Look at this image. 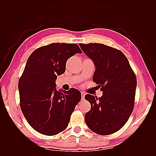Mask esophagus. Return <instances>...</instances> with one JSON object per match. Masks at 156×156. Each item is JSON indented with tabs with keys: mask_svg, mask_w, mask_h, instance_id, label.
Here are the masks:
<instances>
[{
	"mask_svg": "<svg viewBox=\"0 0 156 156\" xmlns=\"http://www.w3.org/2000/svg\"><path fill=\"white\" fill-rule=\"evenodd\" d=\"M84 96H85V94H84V92H81V97H82L83 100H84Z\"/></svg>",
	"mask_w": 156,
	"mask_h": 156,
	"instance_id": "34e87169",
	"label": "esophagus"
}]
</instances>
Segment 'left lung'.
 I'll return each instance as SVG.
<instances>
[{
  "label": "left lung",
  "instance_id": "obj_1",
  "mask_svg": "<svg viewBox=\"0 0 156 156\" xmlns=\"http://www.w3.org/2000/svg\"><path fill=\"white\" fill-rule=\"evenodd\" d=\"M96 67L92 80L103 92L97 98L87 94L91 104L85 122L94 133L106 135L120 130L133 112L136 78L122 51L101 44H80Z\"/></svg>",
  "mask_w": 156,
  "mask_h": 156
}]
</instances>
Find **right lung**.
<instances>
[{
	"label": "right lung",
	"instance_id": "1",
	"mask_svg": "<svg viewBox=\"0 0 156 156\" xmlns=\"http://www.w3.org/2000/svg\"><path fill=\"white\" fill-rule=\"evenodd\" d=\"M82 51L77 44L55 43L41 47L30 55L18 83L20 107L33 129L55 135L68 126L81 100L78 90H57L56 80L65 72L67 60Z\"/></svg>",
	"mask_w": 156,
	"mask_h": 156
}]
</instances>
